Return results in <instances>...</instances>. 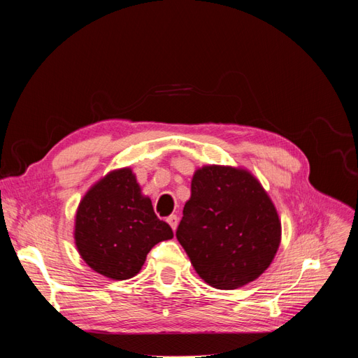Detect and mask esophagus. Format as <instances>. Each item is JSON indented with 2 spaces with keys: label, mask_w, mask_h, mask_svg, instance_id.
<instances>
[{
  "label": "esophagus",
  "mask_w": 358,
  "mask_h": 358,
  "mask_svg": "<svg viewBox=\"0 0 358 358\" xmlns=\"http://www.w3.org/2000/svg\"><path fill=\"white\" fill-rule=\"evenodd\" d=\"M167 222H169V225L171 227V230L175 231L176 227H178V216H176V215H170L169 218H167Z\"/></svg>",
  "instance_id": "1"
}]
</instances>
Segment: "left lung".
I'll list each match as a JSON object with an SVG mask.
<instances>
[{
	"label": "left lung",
	"instance_id": "1",
	"mask_svg": "<svg viewBox=\"0 0 358 358\" xmlns=\"http://www.w3.org/2000/svg\"><path fill=\"white\" fill-rule=\"evenodd\" d=\"M280 234L275 204L251 171L218 164L194 171L176 237L206 284L252 282L272 264Z\"/></svg>",
	"mask_w": 358,
	"mask_h": 358
}]
</instances>
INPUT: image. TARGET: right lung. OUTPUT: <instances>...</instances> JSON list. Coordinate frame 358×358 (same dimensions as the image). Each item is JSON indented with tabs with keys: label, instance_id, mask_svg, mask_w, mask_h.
<instances>
[{
	"label": "right lung",
	"instance_id": "obj_1",
	"mask_svg": "<svg viewBox=\"0 0 358 358\" xmlns=\"http://www.w3.org/2000/svg\"><path fill=\"white\" fill-rule=\"evenodd\" d=\"M173 237L129 167L107 173L86 191L74 216V243L94 272L113 280L136 276L157 243Z\"/></svg>",
	"mask_w": 358,
	"mask_h": 358
}]
</instances>
